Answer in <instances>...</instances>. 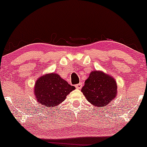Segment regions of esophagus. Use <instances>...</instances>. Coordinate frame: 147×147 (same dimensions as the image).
<instances>
[{
	"mask_svg": "<svg viewBox=\"0 0 147 147\" xmlns=\"http://www.w3.org/2000/svg\"><path fill=\"white\" fill-rule=\"evenodd\" d=\"M75 87H76V88H77V89H81L82 88V84L79 83L78 84H77V85L75 86Z\"/></svg>",
	"mask_w": 147,
	"mask_h": 147,
	"instance_id": "1",
	"label": "esophagus"
}]
</instances>
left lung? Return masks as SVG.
Instances as JSON below:
<instances>
[{"label":"left lung","mask_w":147,"mask_h":147,"mask_svg":"<svg viewBox=\"0 0 147 147\" xmlns=\"http://www.w3.org/2000/svg\"><path fill=\"white\" fill-rule=\"evenodd\" d=\"M82 92L90 104L104 108L116 98L117 84L112 76L101 70H94L86 80Z\"/></svg>","instance_id":"left-lung-1"}]
</instances>
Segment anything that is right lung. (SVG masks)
Wrapping results in <instances>:
<instances>
[{
	"instance_id": "add662e5",
	"label": "right lung",
	"mask_w": 147,
	"mask_h": 147,
	"mask_svg": "<svg viewBox=\"0 0 147 147\" xmlns=\"http://www.w3.org/2000/svg\"><path fill=\"white\" fill-rule=\"evenodd\" d=\"M34 93L37 102L45 109L56 107L75 89L55 72L45 74L36 81Z\"/></svg>"
}]
</instances>
